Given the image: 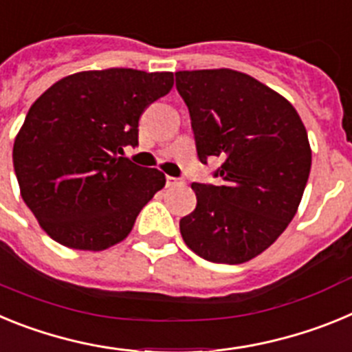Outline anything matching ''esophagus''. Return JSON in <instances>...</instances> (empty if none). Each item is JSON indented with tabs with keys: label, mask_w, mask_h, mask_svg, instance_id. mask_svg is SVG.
<instances>
[{
	"label": "esophagus",
	"mask_w": 352,
	"mask_h": 352,
	"mask_svg": "<svg viewBox=\"0 0 352 352\" xmlns=\"http://www.w3.org/2000/svg\"><path fill=\"white\" fill-rule=\"evenodd\" d=\"M166 182H167V186H173V185H183V179H182V178H173V176H167Z\"/></svg>",
	"instance_id": "34e87169"
}]
</instances>
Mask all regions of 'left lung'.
<instances>
[{"label": "left lung", "mask_w": 352, "mask_h": 352, "mask_svg": "<svg viewBox=\"0 0 352 352\" xmlns=\"http://www.w3.org/2000/svg\"><path fill=\"white\" fill-rule=\"evenodd\" d=\"M197 157L222 158L219 185L192 183L197 206L179 220L186 247L211 263L241 264L264 252L296 214L312 151L296 109L229 68L176 72Z\"/></svg>", "instance_id": "1"}]
</instances>
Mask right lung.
Segmentation results:
<instances>
[{
    "mask_svg": "<svg viewBox=\"0 0 352 352\" xmlns=\"http://www.w3.org/2000/svg\"><path fill=\"white\" fill-rule=\"evenodd\" d=\"M173 84V72H77L31 105L14 169L24 203L54 241L98 252L129 236L166 176L120 155L138 146L139 118Z\"/></svg>",
    "mask_w": 352,
    "mask_h": 352,
    "instance_id": "add662e5",
    "label": "right lung"
}]
</instances>
